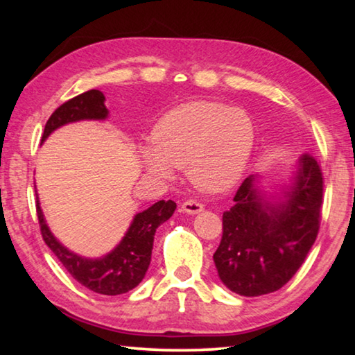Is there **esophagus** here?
<instances>
[{"label": "esophagus", "instance_id": "34e87169", "mask_svg": "<svg viewBox=\"0 0 355 355\" xmlns=\"http://www.w3.org/2000/svg\"><path fill=\"white\" fill-rule=\"evenodd\" d=\"M182 208H183V211L184 213H188V214H197V213H200V211H203V205L200 202H197V200H186L183 205H182Z\"/></svg>", "mask_w": 355, "mask_h": 355}]
</instances>
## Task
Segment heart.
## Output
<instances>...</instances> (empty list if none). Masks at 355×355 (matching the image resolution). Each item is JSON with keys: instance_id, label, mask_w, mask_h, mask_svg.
<instances>
[{"instance_id": "heart-1", "label": "heart", "mask_w": 355, "mask_h": 355, "mask_svg": "<svg viewBox=\"0 0 355 355\" xmlns=\"http://www.w3.org/2000/svg\"><path fill=\"white\" fill-rule=\"evenodd\" d=\"M254 123L239 107L218 101H191L173 107L156 123L152 147L142 150L146 169L169 180L173 167L188 166L197 188L220 192L235 184L254 147Z\"/></svg>"}]
</instances>
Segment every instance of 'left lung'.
Instances as JSON below:
<instances>
[{
	"instance_id": "1",
	"label": "left lung",
	"mask_w": 355,
	"mask_h": 355,
	"mask_svg": "<svg viewBox=\"0 0 355 355\" xmlns=\"http://www.w3.org/2000/svg\"><path fill=\"white\" fill-rule=\"evenodd\" d=\"M322 172L313 156H300L284 199L271 202L257 177L244 180L222 216V239L213 260L228 290L261 296L280 290L302 266L320 232Z\"/></svg>"
}]
</instances>
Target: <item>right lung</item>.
Listing matches in <instances>:
<instances>
[{
    "label": "right lung",
    "mask_w": 355,
    "mask_h": 355,
    "mask_svg": "<svg viewBox=\"0 0 355 355\" xmlns=\"http://www.w3.org/2000/svg\"><path fill=\"white\" fill-rule=\"evenodd\" d=\"M106 117L105 95L97 89H92L65 101L51 114L42 135V142L62 125L78 122V120H105ZM177 203L173 200L153 203L152 207L135 216L128 232L125 233L116 249H112L105 257L86 258L70 252L53 236L42 213L39 197L35 203L40 233L45 244L53 250V254L58 257V260L78 284L106 296L128 293L141 284L152 260L156 228L171 218Z\"/></svg>",
    "instance_id": "right-lung-1"
}]
</instances>
